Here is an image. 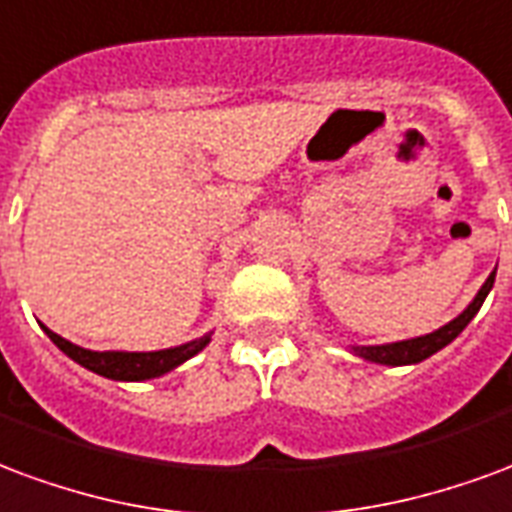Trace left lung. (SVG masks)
Instances as JSON below:
<instances>
[{
    "label": "left lung",
    "mask_w": 512,
    "mask_h": 512,
    "mask_svg": "<svg viewBox=\"0 0 512 512\" xmlns=\"http://www.w3.org/2000/svg\"><path fill=\"white\" fill-rule=\"evenodd\" d=\"M496 270L491 272L486 278V283L480 286V292L475 294V300L466 305L464 313H458L453 322H447L445 327H439L434 333L420 335V338H409V341H395V343H382V346H352V352L357 357H363V360H371V363L379 365H414V363H423L425 357H431L439 349H445L447 343L455 341L461 330H464L466 324L475 319V313L480 311V305L491 292V286H494Z\"/></svg>",
    "instance_id": "1"
}]
</instances>
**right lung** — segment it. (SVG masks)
Instances as JSON below:
<instances>
[{"instance_id": "obj_1", "label": "right lung", "mask_w": 512, "mask_h": 512, "mask_svg": "<svg viewBox=\"0 0 512 512\" xmlns=\"http://www.w3.org/2000/svg\"><path fill=\"white\" fill-rule=\"evenodd\" d=\"M43 330L70 360H76L78 365H84L92 374L106 376V379H114V382H144V379L169 374L177 365L190 360L193 354H199L212 338V335H204V338L182 343V346H174V349H160V352H92V349L65 341L62 335L51 333L48 327H43Z\"/></svg>"}]
</instances>
